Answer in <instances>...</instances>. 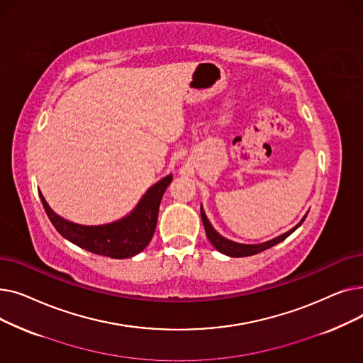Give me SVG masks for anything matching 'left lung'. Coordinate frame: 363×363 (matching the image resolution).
<instances>
[{"label":"left lung","instance_id":"8db88e82","mask_svg":"<svg viewBox=\"0 0 363 363\" xmlns=\"http://www.w3.org/2000/svg\"><path fill=\"white\" fill-rule=\"evenodd\" d=\"M200 213H201V220H203L204 230H206V235H207L208 241H211L220 253H223V255H226V256H231V257L253 256V255H257V253H260V252H263V250L271 249L272 245L281 242L282 240L287 238L290 234H293V233L297 230V228L303 223V220L306 219V216H304V218L300 220V223H297V225L293 228V230H290L289 233H285V234H282V235H279V237H277V238H274V240H271V241H266V242H262V244L250 245V244H238V242H234V241H230V240L223 238L222 235H219V234L213 230V226L211 225V222L207 220L206 213H204V211H203V207H201Z\"/></svg>","mask_w":363,"mask_h":363}]
</instances>
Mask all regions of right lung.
Instances as JSON below:
<instances>
[{
	"label": "right lung",
	"mask_w": 363,
	"mask_h": 363,
	"mask_svg": "<svg viewBox=\"0 0 363 363\" xmlns=\"http://www.w3.org/2000/svg\"><path fill=\"white\" fill-rule=\"evenodd\" d=\"M170 182L172 175L163 178L148 189L129 216L101 226H82L67 222L51 211L43 194L40 197L48 219L66 240L94 255L126 259L143 252L151 241L157 225L159 206Z\"/></svg>",
	"instance_id": "obj_1"
}]
</instances>
